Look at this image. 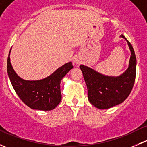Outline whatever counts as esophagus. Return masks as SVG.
<instances>
[{
  "mask_svg": "<svg viewBox=\"0 0 147 147\" xmlns=\"http://www.w3.org/2000/svg\"><path fill=\"white\" fill-rule=\"evenodd\" d=\"M74 62H75V64H79V63H80V60H78V59H75Z\"/></svg>",
  "mask_w": 147,
  "mask_h": 147,
  "instance_id": "1",
  "label": "esophagus"
}]
</instances>
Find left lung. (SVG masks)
I'll use <instances>...</instances> for the list:
<instances>
[{
  "instance_id": "obj_1",
  "label": "left lung",
  "mask_w": 147,
  "mask_h": 147,
  "mask_svg": "<svg viewBox=\"0 0 147 147\" xmlns=\"http://www.w3.org/2000/svg\"><path fill=\"white\" fill-rule=\"evenodd\" d=\"M131 52L128 68L119 76H109L95 69L81 65L80 66L87 87L89 102L95 107L107 109L122 103L128 97L134 86L136 77L135 53L131 43L123 35Z\"/></svg>"
}]
</instances>
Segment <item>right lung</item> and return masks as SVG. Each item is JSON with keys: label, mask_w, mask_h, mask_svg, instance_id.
I'll use <instances>...</instances> for the list:
<instances>
[{"label": "right lung", "mask_w": 147, "mask_h": 147, "mask_svg": "<svg viewBox=\"0 0 147 147\" xmlns=\"http://www.w3.org/2000/svg\"><path fill=\"white\" fill-rule=\"evenodd\" d=\"M10 52L7 62V72L13 87L27 106L32 109L50 111L60 104L62 99L60 83L74 67L72 62L57 68L47 78L38 80H26L17 75L10 63Z\"/></svg>", "instance_id": "obj_1"}]
</instances>
